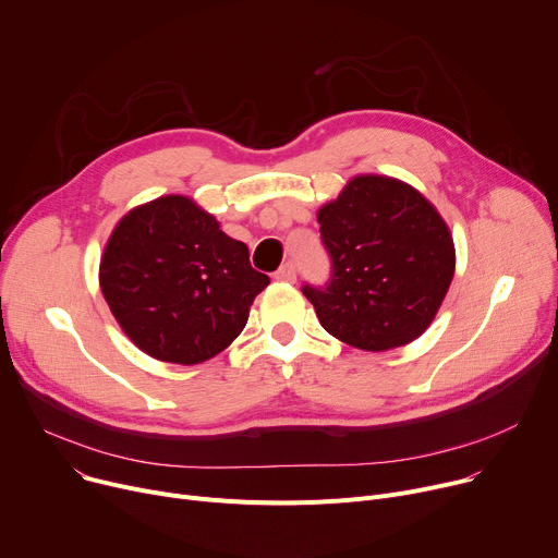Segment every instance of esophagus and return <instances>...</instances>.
<instances>
[{
	"mask_svg": "<svg viewBox=\"0 0 558 558\" xmlns=\"http://www.w3.org/2000/svg\"><path fill=\"white\" fill-rule=\"evenodd\" d=\"M276 280H280V282H293V280H295V265H293V263H284V265L276 271Z\"/></svg>",
	"mask_w": 558,
	"mask_h": 558,
	"instance_id": "esophagus-1",
	"label": "esophagus"
}]
</instances>
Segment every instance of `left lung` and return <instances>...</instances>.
I'll list each match as a JSON object with an SVG mask.
<instances>
[{
	"label": "left lung",
	"instance_id": "1",
	"mask_svg": "<svg viewBox=\"0 0 558 558\" xmlns=\"http://www.w3.org/2000/svg\"><path fill=\"white\" fill-rule=\"evenodd\" d=\"M318 225L331 276L303 293L331 337L367 352L422 337L456 271L453 238L435 206L399 179L359 174L318 210Z\"/></svg>",
	"mask_w": 558,
	"mask_h": 558
}]
</instances>
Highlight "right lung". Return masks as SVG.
Instances as JSON below:
<instances>
[{
	"label": "right lung",
	"mask_w": 558,
	"mask_h": 558,
	"mask_svg": "<svg viewBox=\"0 0 558 558\" xmlns=\"http://www.w3.org/2000/svg\"><path fill=\"white\" fill-rule=\"evenodd\" d=\"M267 284L246 244L183 195L132 208L100 257V291L121 329L145 354L181 365L227 350Z\"/></svg>",
	"instance_id": "1"
}]
</instances>
